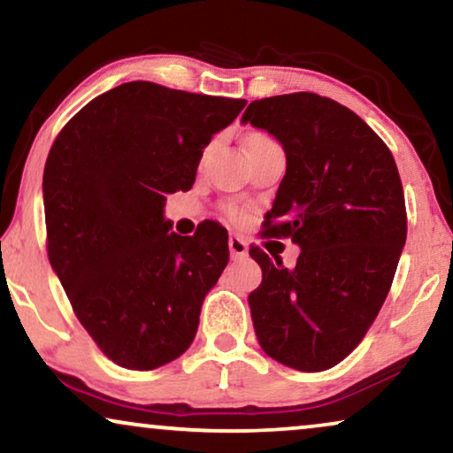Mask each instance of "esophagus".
<instances>
[{"label": "esophagus", "mask_w": 453, "mask_h": 453, "mask_svg": "<svg viewBox=\"0 0 453 453\" xmlns=\"http://www.w3.org/2000/svg\"><path fill=\"white\" fill-rule=\"evenodd\" d=\"M228 251H231L233 257H245L247 251H250V247H247L243 239L231 237V239H228Z\"/></svg>", "instance_id": "esophagus-1"}]
</instances>
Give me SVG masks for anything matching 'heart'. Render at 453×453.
<instances>
[{
	"instance_id": "obj_1",
	"label": "heart",
	"mask_w": 453,
	"mask_h": 453,
	"mask_svg": "<svg viewBox=\"0 0 453 453\" xmlns=\"http://www.w3.org/2000/svg\"><path fill=\"white\" fill-rule=\"evenodd\" d=\"M256 142H272L268 135H262V134H253L250 135V140H247V144H256Z\"/></svg>"
}]
</instances>
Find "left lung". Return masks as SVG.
<instances>
[{
	"instance_id": "obj_1",
	"label": "left lung",
	"mask_w": 453,
	"mask_h": 453,
	"mask_svg": "<svg viewBox=\"0 0 453 453\" xmlns=\"http://www.w3.org/2000/svg\"><path fill=\"white\" fill-rule=\"evenodd\" d=\"M241 123L284 148L265 234L301 250L295 268L250 251L262 268L250 295L256 336L290 369L326 371L357 349L392 287L406 243L398 166L361 117L313 92L253 101Z\"/></svg>"
}]
</instances>
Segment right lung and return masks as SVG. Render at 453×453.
<instances>
[{
	"mask_svg": "<svg viewBox=\"0 0 453 453\" xmlns=\"http://www.w3.org/2000/svg\"><path fill=\"white\" fill-rule=\"evenodd\" d=\"M247 101L126 82L78 111L42 173L49 262L111 361L152 371L194 342L228 262L216 222L171 231L166 194L196 181L203 148Z\"/></svg>",
	"mask_w": 453,
	"mask_h": 453,
	"instance_id": "1",
	"label": "right lung"
}]
</instances>
